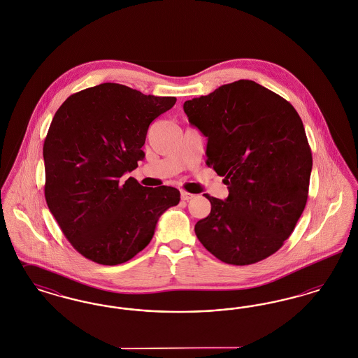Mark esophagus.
<instances>
[{
    "label": "esophagus",
    "instance_id": "obj_1",
    "mask_svg": "<svg viewBox=\"0 0 358 358\" xmlns=\"http://www.w3.org/2000/svg\"><path fill=\"white\" fill-rule=\"evenodd\" d=\"M193 197H194V194H192V193H187L185 190L181 192V200H184V201H189V200H192Z\"/></svg>",
    "mask_w": 358,
    "mask_h": 358
}]
</instances>
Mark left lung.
<instances>
[{"mask_svg":"<svg viewBox=\"0 0 358 358\" xmlns=\"http://www.w3.org/2000/svg\"><path fill=\"white\" fill-rule=\"evenodd\" d=\"M206 138V165L224 177L228 197L205 193L210 213L194 232L224 263L245 266L275 254L292 234L308 194L313 157L305 127L286 99L238 80L184 103Z\"/></svg>","mask_w":358,"mask_h":358,"instance_id":"left-lung-1","label":"left lung"}]
</instances>
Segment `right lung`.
<instances>
[{
    "instance_id": "add662e5",
    "label": "right lung",
    "mask_w": 358,
    "mask_h": 358,
    "mask_svg": "<svg viewBox=\"0 0 358 358\" xmlns=\"http://www.w3.org/2000/svg\"><path fill=\"white\" fill-rule=\"evenodd\" d=\"M176 101L103 83L71 95L56 111L43 148L45 200L87 259L104 266L130 260L150 243L161 215L180 203L176 187L122 180L145 158L150 123Z\"/></svg>"
}]
</instances>
